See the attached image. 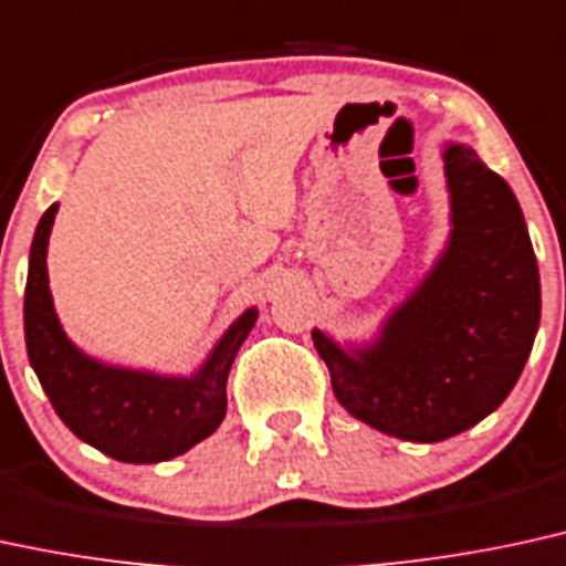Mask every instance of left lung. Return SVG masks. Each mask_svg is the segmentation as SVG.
Here are the masks:
<instances>
[{
  "label": "left lung",
  "instance_id": "1",
  "mask_svg": "<svg viewBox=\"0 0 566 566\" xmlns=\"http://www.w3.org/2000/svg\"><path fill=\"white\" fill-rule=\"evenodd\" d=\"M451 237L364 348L313 329L339 406L392 438L440 442L493 413L527 364L541 276L520 202L472 147L442 149Z\"/></svg>",
  "mask_w": 566,
  "mask_h": 566
}]
</instances>
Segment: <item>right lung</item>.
<instances>
[{"label": "right lung", "mask_w": 566, "mask_h": 566, "mask_svg": "<svg viewBox=\"0 0 566 566\" xmlns=\"http://www.w3.org/2000/svg\"><path fill=\"white\" fill-rule=\"evenodd\" d=\"M57 202L33 234L25 282V348L57 417L76 438L126 464H158L210 438L227 417V379L255 326L248 308L192 377H160L88 358L67 339L52 305L46 244Z\"/></svg>", "instance_id": "right-lung-1"}]
</instances>
